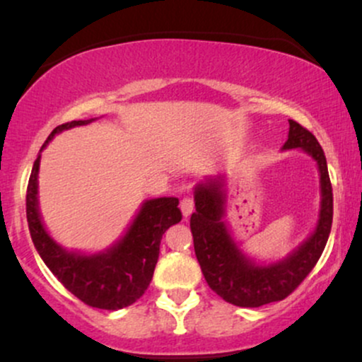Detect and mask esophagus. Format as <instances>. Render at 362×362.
<instances>
[{
    "instance_id": "esophagus-1",
    "label": "esophagus",
    "mask_w": 362,
    "mask_h": 362,
    "mask_svg": "<svg viewBox=\"0 0 362 362\" xmlns=\"http://www.w3.org/2000/svg\"><path fill=\"white\" fill-rule=\"evenodd\" d=\"M180 209H182V214H184V218H189L190 214H192L194 211V201L190 197H184L180 201Z\"/></svg>"
}]
</instances>
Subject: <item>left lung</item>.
I'll list each match as a JSON object with an SVG mask.
<instances>
[{"label":"left lung","instance_id":"1","mask_svg":"<svg viewBox=\"0 0 362 362\" xmlns=\"http://www.w3.org/2000/svg\"><path fill=\"white\" fill-rule=\"evenodd\" d=\"M301 149L313 158L320 172V211L315 230L284 259L260 264L242 250L224 221V177H207L194 189L195 213L190 216L194 250L206 282L224 301L242 308H259L288 298L317 265L325 248L334 216V195L327 158L313 134L296 120H289L288 141L282 151Z\"/></svg>","mask_w":362,"mask_h":362}]
</instances>
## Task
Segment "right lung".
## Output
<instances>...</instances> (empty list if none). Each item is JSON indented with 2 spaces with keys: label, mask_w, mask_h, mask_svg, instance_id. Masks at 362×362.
<instances>
[{
  "label": "right lung",
  "mask_w": 362,
  "mask_h": 362,
  "mask_svg": "<svg viewBox=\"0 0 362 362\" xmlns=\"http://www.w3.org/2000/svg\"><path fill=\"white\" fill-rule=\"evenodd\" d=\"M91 120H73L57 126L45 139L40 151L66 129L85 126ZM40 153L34 161L27 187V221L40 259L69 293L85 305L100 310H120L139 300L153 279L161 236L182 219L177 197L144 201L120 238L107 250L97 253L69 252L45 230L39 211Z\"/></svg>",
  "instance_id": "1"
}]
</instances>
